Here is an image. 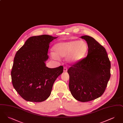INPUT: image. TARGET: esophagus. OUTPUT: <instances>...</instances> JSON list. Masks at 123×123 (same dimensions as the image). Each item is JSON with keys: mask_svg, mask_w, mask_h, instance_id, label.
<instances>
[{"mask_svg": "<svg viewBox=\"0 0 123 123\" xmlns=\"http://www.w3.org/2000/svg\"><path fill=\"white\" fill-rule=\"evenodd\" d=\"M67 71V67H64V72H66Z\"/></svg>", "mask_w": 123, "mask_h": 123, "instance_id": "1", "label": "esophagus"}]
</instances>
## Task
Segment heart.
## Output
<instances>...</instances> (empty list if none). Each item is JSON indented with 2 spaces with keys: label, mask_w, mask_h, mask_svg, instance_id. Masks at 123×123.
<instances>
[{
  "label": "heart",
  "mask_w": 123,
  "mask_h": 123,
  "mask_svg": "<svg viewBox=\"0 0 123 123\" xmlns=\"http://www.w3.org/2000/svg\"><path fill=\"white\" fill-rule=\"evenodd\" d=\"M88 46L82 41H72L58 43L53 47L54 53L51 54L53 58L67 57L70 64H76L81 61L88 51Z\"/></svg>",
  "instance_id": "1"
}]
</instances>
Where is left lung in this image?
Returning a JSON list of instances; mask_svg holds the SVG:
<instances>
[{"instance_id": "obj_1", "label": "left lung", "mask_w": 123, "mask_h": 123, "mask_svg": "<svg viewBox=\"0 0 123 123\" xmlns=\"http://www.w3.org/2000/svg\"><path fill=\"white\" fill-rule=\"evenodd\" d=\"M81 38L87 43V56L71 66L67 72L71 94L75 99L84 102L104 93L111 76V63L105 48L93 37L83 35Z\"/></svg>"}]
</instances>
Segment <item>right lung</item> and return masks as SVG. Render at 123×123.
Here are the masks:
<instances>
[{"label": "right lung", "instance_id": "obj_1", "mask_svg": "<svg viewBox=\"0 0 123 123\" xmlns=\"http://www.w3.org/2000/svg\"><path fill=\"white\" fill-rule=\"evenodd\" d=\"M58 37L39 35L29 38L16 53L11 72L13 87L24 99L42 102L50 95L53 85L63 67L46 66L49 44Z\"/></svg>", "mask_w": 123, "mask_h": 123}]
</instances>
